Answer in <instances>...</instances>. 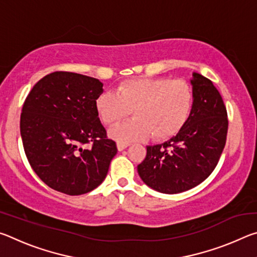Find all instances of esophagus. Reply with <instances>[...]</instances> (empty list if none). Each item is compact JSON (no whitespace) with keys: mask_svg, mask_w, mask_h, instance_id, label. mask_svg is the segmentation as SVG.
<instances>
[{"mask_svg":"<svg viewBox=\"0 0 257 257\" xmlns=\"http://www.w3.org/2000/svg\"><path fill=\"white\" fill-rule=\"evenodd\" d=\"M128 146H129L128 143H121V142L116 143V147H118L119 151H123L124 149H127Z\"/></svg>","mask_w":257,"mask_h":257,"instance_id":"34e87169","label":"esophagus"}]
</instances>
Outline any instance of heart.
I'll return each mask as SVG.
<instances>
[{"instance_id":"obj_1","label":"heart","mask_w":257,"mask_h":257,"mask_svg":"<svg viewBox=\"0 0 257 257\" xmlns=\"http://www.w3.org/2000/svg\"><path fill=\"white\" fill-rule=\"evenodd\" d=\"M194 89L189 82L170 78L134 79L122 82L116 94L104 92L96 99L103 123L114 125L133 111L134 120L116 125L110 136L119 142L150 137L165 141L180 132L194 107Z\"/></svg>"}]
</instances>
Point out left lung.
<instances>
[{
  "instance_id": "obj_1",
  "label": "left lung",
  "mask_w": 257,
  "mask_h": 257,
  "mask_svg": "<svg viewBox=\"0 0 257 257\" xmlns=\"http://www.w3.org/2000/svg\"><path fill=\"white\" fill-rule=\"evenodd\" d=\"M190 84L195 98L188 121L163 144L146 146V158L137 167L141 179L163 194L182 193L205 180L227 141V110L219 90L197 72Z\"/></svg>"
}]
</instances>
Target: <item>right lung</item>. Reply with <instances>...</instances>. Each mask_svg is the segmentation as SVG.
Wrapping results in <instances>:
<instances>
[{
    "instance_id": "add662e5",
    "label": "right lung",
    "mask_w": 257,
    "mask_h": 257,
    "mask_svg": "<svg viewBox=\"0 0 257 257\" xmlns=\"http://www.w3.org/2000/svg\"><path fill=\"white\" fill-rule=\"evenodd\" d=\"M103 92L96 78L56 71L36 82L26 98L20 116L25 153L52 189L75 196L105 179L118 150L95 106Z\"/></svg>"
}]
</instances>
